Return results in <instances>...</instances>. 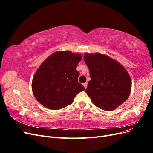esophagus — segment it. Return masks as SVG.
Masks as SVG:
<instances>
[{"instance_id":"34e87169","label":"esophagus","mask_w":153,"mask_h":153,"mask_svg":"<svg viewBox=\"0 0 153 153\" xmlns=\"http://www.w3.org/2000/svg\"><path fill=\"white\" fill-rule=\"evenodd\" d=\"M83 85L84 86V87H85V89H86L87 88V82H85V83H84V84H83Z\"/></svg>"}]
</instances>
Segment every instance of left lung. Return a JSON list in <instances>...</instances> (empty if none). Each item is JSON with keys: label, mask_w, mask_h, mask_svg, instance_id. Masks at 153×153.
I'll use <instances>...</instances> for the list:
<instances>
[{"label": "left lung", "mask_w": 153, "mask_h": 153, "mask_svg": "<svg viewBox=\"0 0 153 153\" xmlns=\"http://www.w3.org/2000/svg\"><path fill=\"white\" fill-rule=\"evenodd\" d=\"M91 80L85 92L101 110L112 111L125 102L131 90V78L121 64L108 55L85 53Z\"/></svg>", "instance_id": "obj_1"}]
</instances>
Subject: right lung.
Here are the masks:
<instances>
[{
    "label": "right lung",
    "instance_id": "right-lung-1",
    "mask_svg": "<svg viewBox=\"0 0 153 153\" xmlns=\"http://www.w3.org/2000/svg\"><path fill=\"white\" fill-rule=\"evenodd\" d=\"M82 59L79 53L58 51L46 59L32 78V89L36 99L45 107L62 109L73 103L84 87L78 82L76 66Z\"/></svg>",
    "mask_w": 153,
    "mask_h": 153
}]
</instances>
